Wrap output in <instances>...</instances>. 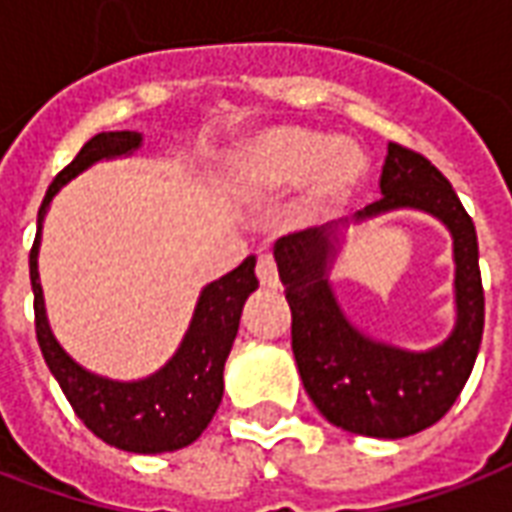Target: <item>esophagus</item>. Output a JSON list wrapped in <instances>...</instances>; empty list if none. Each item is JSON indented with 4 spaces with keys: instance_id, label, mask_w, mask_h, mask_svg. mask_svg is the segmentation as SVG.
<instances>
[{
    "instance_id": "1",
    "label": "esophagus",
    "mask_w": 512,
    "mask_h": 512,
    "mask_svg": "<svg viewBox=\"0 0 512 512\" xmlns=\"http://www.w3.org/2000/svg\"><path fill=\"white\" fill-rule=\"evenodd\" d=\"M256 278L264 289H275L278 286V270H275V261L270 253H261L259 264H256Z\"/></svg>"
}]
</instances>
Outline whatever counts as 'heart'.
I'll return each instance as SVG.
<instances>
[{
  "label": "heart",
  "instance_id": "obj_1",
  "mask_svg": "<svg viewBox=\"0 0 512 512\" xmlns=\"http://www.w3.org/2000/svg\"><path fill=\"white\" fill-rule=\"evenodd\" d=\"M365 155L346 138L305 125H272L240 138L229 174L253 199H275L300 185L297 218L324 223L346 210L365 182Z\"/></svg>",
  "mask_w": 512,
  "mask_h": 512
}]
</instances>
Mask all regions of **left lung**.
<instances>
[{
  "instance_id": "1",
  "label": "left lung",
  "mask_w": 512,
  "mask_h": 512,
  "mask_svg": "<svg viewBox=\"0 0 512 512\" xmlns=\"http://www.w3.org/2000/svg\"><path fill=\"white\" fill-rule=\"evenodd\" d=\"M379 188L382 199L357 212L352 223L417 210L439 220L453 237L455 324L445 341L412 352L376 341L349 322L330 283L343 240L335 226L281 237L275 264L292 308L294 360L316 409L349 434L404 439L439 423L464 390L483 341L486 297L475 223L442 171L390 141Z\"/></svg>"
}]
</instances>
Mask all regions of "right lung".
<instances>
[{
    "label": "right lung",
    "mask_w": 512,
    "mask_h": 512,
    "mask_svg": "<svg viewBox=\"0 0 512 512\" xmlns=\"http://www.w3.org/2000/svg\"><path fill=\"white\" fill-rule=\"evenodd\" d=\"M144 144V136L136 130H108L92 136L81 147L73 163L59 171L40 212H37V234L29 253V278L35 292V333L46 365L62 387V393L76 409L92 434L106 445L128 450V453H171L193 445L204 428L210 425L223 398V365L231 352V343L240 330L242 305L259 289L256 281V256H248L237 270L207 283L199 294L196 311L179 349L160 371L136 382H117L98 376L78 365L59 346L51 333L46 316V300L37 272V253L43 237V220L48 204L59 188L70 179L84 174L100 160L128 158Z\"/></svg>",
    "instance_id": "right-lung-1"
}]
</instances>
